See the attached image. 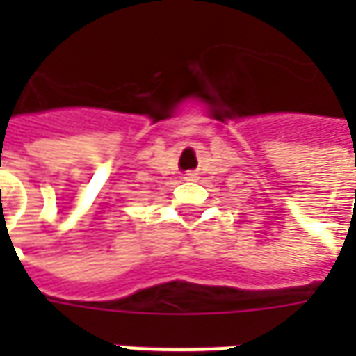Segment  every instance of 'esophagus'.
Wrapping results in <instances>:
<instances>
[{
  "label": "esophagus",
  "instance_id": "esophagus-1",
  "mask_svg": "<svg viewBox=\"0 0 356 356\" xmlns=\"http://www.w3.org/2000/svg\"><path fill=\"white\" fill-rule=\"evenodd\" d=\"M183 179H185V181H196L198 177H196V173H194V171H186L185 177Z\"/></svg>",
  "mask_w": 356,
  "mask_h": 356
}]
</instances>
